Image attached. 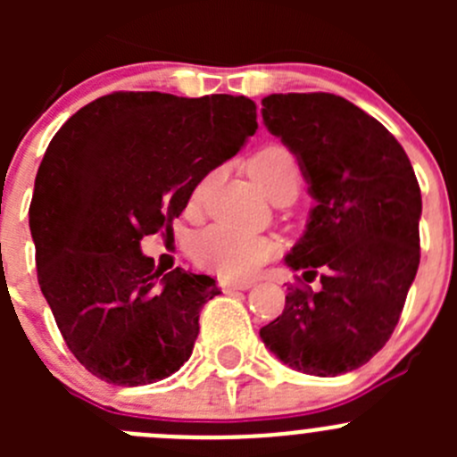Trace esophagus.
Masks as SVG:
<instances>
[{
	"label": "esophagus",
	"mask_w": 457,
	"mask_h": 457,
	"mask_svg": "<svg viewBox=\"0 0 457 457\" xmlns=\"http://www.w3.org/2000/svg\"><path fill=\"white\" fill-rule=\"evenodd\" d=\"M252 283L250 280H220V289L225 294L229 292H238V289H250Z\"/></svg>",
	"instance_id": "obj_1"
}]
</instances>
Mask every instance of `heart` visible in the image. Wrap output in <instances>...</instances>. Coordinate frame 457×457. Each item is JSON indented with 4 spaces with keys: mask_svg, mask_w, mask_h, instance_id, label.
I'll list each match as a JSON object with an SVG mask.
<instances>
[{
    "mask_svg": "<svg viewBox=\"0 0 457 457\" xmlns=\"http://www.w3.org/2000/svg\"><path fill=\"white\" fill-rule=\"evenodd\" d=\"M250 174L261 186L267 196H274L280 187L298 186V163L292 152L285 145L271 143L261 147L250 159ZM203 181L192 192L190 203L196 205L201 201ZM278 243L262 234H247L228 225H212L192 243V256L199 265L225 278H250L267 261L276 256Z\"/></svg>",
    "mask_w": 457,
    "mask_h": 457,
    "instance_id": "heart-1",
    "label": "heart"
}]
</instances>
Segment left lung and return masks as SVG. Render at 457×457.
<instances>
[{
    "label": "left lung",
    "mask_w": 457,
    "mask_h": 457,
    "mask_svg": "<svg viewBox=\"0 0 457 457\" xmlns=\"http://www.w3.org/2000/svg\"><path fill=\"white\" fill-rule=\"evenodd\" d=\"M261 112L316 199L285 262L322 285L287 287L261 338L292 370L340 376L370 362L398 325L420 265V186L395 137L343 96L270 95Z\"/></svg>",
    "instance_id": "8db88e82"
}]
</instances>
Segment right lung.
Listing matches in <instances>:
<instances>
[{
    "label": "right lung",
    "mask_w": 457,
    "mask_h": 457,
    "mask_svg": "<svg viewBox=\"0 0 457 457\" xmlns=\"http://www.w3.org/2000/svg\"><path fill=\"white\" fill-rule=\"evenodd\" d=\"M256 128L247 96L112 92L53 137L29 210L37 280L92 376L150 385L190 358L219 289L205 274L156 270L141 238L172 232L203 177Z\"/></svg>",
    "instance_id": "right-lung-1"
}]
</instances>
